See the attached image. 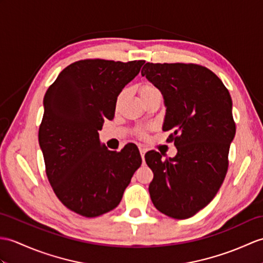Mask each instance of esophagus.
<instances>
[{
    "label": "esophagus",
    "instance_id": "obj_1",
    "mask_svg": "<svg viewBox=\"0 0 263 263\" xmlns=\"http://www.w3.org/2000/svg\"><path fill=\"white\" fill-rule=\"evenodd\" d=\"M145 152H146V149H145V148H140V155H141L142 160L144 159V155H145Z\"/></svg>",
    "mask_w": 263,
    "mask_h": 263
}]
</instances>
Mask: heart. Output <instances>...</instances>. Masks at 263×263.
I'll list each match as a JSON object with an SVG mask.
<instances>
[{"label":"heart","instance_id":"b5f03b06","mask_svg":"<svg viewBox=\"0 0 263 263\" xmlns=\"http://www.w3.org/2000/svg\"><path fill=\"white\" fill-rule=\"evenodd\" d=\"M123 95H124V93H121L118 96L117 105H119V104L121 103L122 99H123ZM139 95H140V99H141V101H143V100L149 99V97H152V96H155V95H160V90L158 89L157 86H155L154 84L143 83L141 86H140V88H139ZM139 136L141 137V138H144L145 137V132L144 131L139 132Z\"/></svg>","mask_w":263,"mask_h":263}]
</instances>
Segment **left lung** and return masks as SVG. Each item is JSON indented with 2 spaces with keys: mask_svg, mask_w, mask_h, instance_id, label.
I'll use <instances>...</instances> for the list:
<instances>
[{
  "mask_svg": "<svg viewBox=\"0 0 263 263\" xmlns=\"http://www.w3.org/2000/svg\"><path fill=\"white\" fill-rule=\"evenodd\" d=\"M161 91L166 106L163 131H170L177 155L162 159L150 151L145 162L154 173L152 203L177 219L194 216L215 197L229 167L235 136L232 99L221 79L195 64L146 63L141 70Z\"/></svg>",
  "mask_w": 263,
  "mask_h": 263,
  "instance_id": "obj_1",
  "label": "left lung"
}]
</instances>
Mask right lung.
I'll return each instance as SVG.
<instances>
[{
  "mask_svg": "<svg viewBox=\"0 0 263 263\" xmlns=\"http://www.w3.org/2000/svg\"><path fill=\"white\" fill-rule=\"evenodd\" d=\"M144 60L85 59L58 75L44 97L39 144L48 180L59 200L85 217L114 210L141 156L136 144L120 152L101 144L104 120L114 118L119 94Z\"/></svg>",
  "mask_w": 263,
  "mask_h": 263,
  "instance_id": "1",
  "label": "right lung"
}]
</instances>
